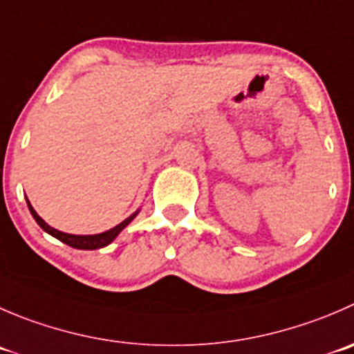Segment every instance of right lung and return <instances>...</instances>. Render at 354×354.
<instances>
[{
    "instance_id": "1",
    "label": "right lung",
    "mask_w": 354,
    "mask_h": 354,
    "mask_svg": "<svg viewBox=\"0 0 354 354\" xmlns=\"http://www.w3.org/2000/svg\"><path fill=\"white\" fill-rule=\"evenodd\" d=\"M27 207H29L30 214H32V218L36 219L37 225L41 226V228L44 230L46 233H50L51 236H55V239H58L60 242L67 243V245L74 247V249H81V250H95V249H102V247H107L109 243H112L115 240V236L119 235V233L122 232V230L126 228V226L129 225V223L133 221V219L138 216L140 209L138 211L133 212L129 218H126L124 221L119 223L118 226H114V228L107 230V232H102V233H95V235H72V233H65V232H60V230L53 228V226L48 225L46 221H44L43 218H41L39 214H37L36 211H34V207L30 205L29 198H27Z\"/></svg>"
}]
</instances>
